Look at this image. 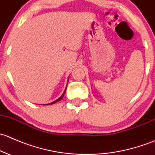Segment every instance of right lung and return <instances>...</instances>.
<instances>
[{"label": "right lung", "instance_id": "obj_1", "mask_svg": "<svg viewBox=\"0 0 155 155\" xmlns=\"http://www.w3.org/2000/svg\"><path fill=\"white\" fill-rule=\"evenodd\" d=\"M68 80H69V79H68ZM67 86H68V85H67ZM66 89H67V87H66V88H65V91H64L63 94H62V95H61V97H59V98H58V99H57V100H56V101H53V102H52V103H50V104H46V105H51V104H55V103H56V102H58V101H61V99H62V98H63L64 95V94H65V91H66Z\"/></svg>", "mask_w": 155, "mask_h": 155}]
</instances>
